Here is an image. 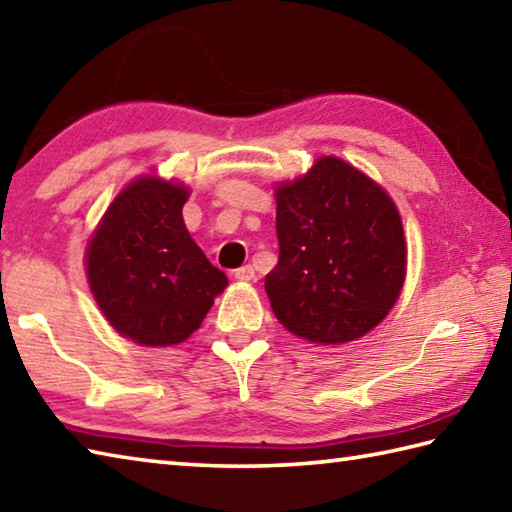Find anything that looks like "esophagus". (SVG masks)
<instances>
[{
	"mask_svg": "<svg viewBox=\"0 0 512 512\" xmlns=\"http://www.w3.org/2000/svg\"><path fill=\"white\" fill-rule=\"evenodd\" d=\"M234 278H236V281H254V278H256L254 267L252 265H243V267L234 269Z\"/></svg>",
	"mask_w": 512,
	"mask_h": 512,
	"instance_id": "obj_1",
	"label": "esophagus"
}]
</instances>
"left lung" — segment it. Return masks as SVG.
<instances>
[{
    "mask_svg": "<svg viewBox=\"0 0 512 512\" xmlns=\"http://www.w3.org/2000/svg\"><path fill=\"white\" fill-rule=\"evenodd\" d=\"M272 310L310 343H347L392 310L406 281V238L392 198L341 158H318L276 187Z\"/></svg>",
    "mask_w": 512,
    "mask_h": 512,
    "instance_id": "obj_1",
    "label": "left lung"
}]
</instances>
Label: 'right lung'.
I'll list each match as a JSON object with an SVG mask.
<instances>
[{
  "instance_id": "right-lung-1",
  "label": "right lung",
  "mask_w": 512,
  "mask_h": 512,
  "mask_svg": "<svg viewBox=\"0 0 512 512\" xmlns=\"http://www.w3.org/2000/svg\"><path fill=\"white\" fill-rule=\"evenodd\" d=\"M185 185L144 176L106 209L86 247V276L106 321L140 345L187 341L227 287L182 220Z\"/></svg>"
}]
</instances>
